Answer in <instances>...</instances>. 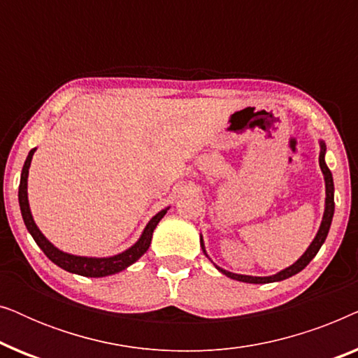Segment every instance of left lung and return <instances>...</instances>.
<instances>
[{"mask_svg": "<svg viewBox=\"0 0 358 358\" xmlns=\"http://www.w3.org/2000/svg\"><path fill=\"white\" fill-rule=\"evenodd\" d=\"M326 143L322 140H320V168L322 171V176H324V185H326V200H324V213H322V220H321V224H320V229H317L315 239H313L310 246L306 248V251L301 254L300 259H296L295 262L292 264V266H288L283 268V271L273 273V275H266V277H257V275H243V273H234V272H229V271H224L220 266H217L212 259H210L207 249H205V243H203V236L200 234V248H202V251L205 256H207L210 261L213 262V266L218 268V272H222L223 275H227L229 278H233V280H238V282H246V283H272V282H280V280H285V278L295 275V273L301 272L303 268H305L308 264H310L315 256L320 251L322 244H324L326 238H327V233H329V228H331V223H332V217H334V180H332V173L327 168L326 164Z\"/></svg>", "mask_w": 358, "mask_h": 358, "instance_id": "1", "label": "left lung"}]
</instances>
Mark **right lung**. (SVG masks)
I'll use <instances>...</instances> for the list:
<instances>
[{
    "mask_svg": "<svg viewBox=\"0 0 358 358\" xmlns=\"http://www.w3.org/2000/svg\"><path fill=\"white\" fill-rule=\"evenodd\" d=\"M37 148H32L29 151L26 161H24L22 173H21V182H19V207H21L22 220L24 224H26L27 231L31 233L34 241L37 243V246L42 249L43 254L50 259L53 264H57L58 267H62L63 271L78 273V275L83 277H107L114 275L117 272L125 271L127 267H130L131 264H135L138 259L143 256V254L148 251L151 238H153L155 228L158 227L161 218L168 213L169 207H166L155 215L153 218L146 223L143 231H141L140 238L136 239L135 244H131L129 249L122 251L119 254H114V256L107 257H94V256H76V254H70L58 249L55 244L48 241L38 227L34 222L31 205H29V197H27V178H29V168H31L32 156L36 153Z\"/></svg>",
    "mask_w": 358,
    "mask_h": 358,
    "instance_id": "add662e5",
    "label": "right lung"
}]
</instances>
